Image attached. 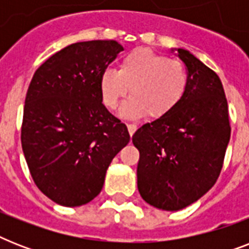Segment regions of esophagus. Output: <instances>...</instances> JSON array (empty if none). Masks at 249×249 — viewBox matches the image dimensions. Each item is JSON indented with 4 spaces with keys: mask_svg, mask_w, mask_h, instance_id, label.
Returning <instances> with one entry per match:
<instances>
[{
    "mask_svg": "<svg viewBox=\"0 0 249 249\" xmlns=\"http://www.w3.org/2000/svg\"><path fill=\"white\" fill-rule=\"evenodd\" d=\"M126 126H128L129 134H130V136H133V134H134V132L137 130V125L136 124H128Z\"/></svg>",
    "mask_w": 249,
    "mask_h": 249,
    "instance_id": "obj_1",
    "label": "esophagus"
}]
</instances>
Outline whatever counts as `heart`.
Wrapping results in <instances>:
<instances>
[{
    "mask_svg": "<svg viewBox=\"0 0 249 249\" xmlns=\"http://www.w3.org/2000/svg\"><path fill=\"white\" fill-rule=\"evenodd\" d=\"M187 85L189 73L185 64L146 48L128 53L120 60L117 71L107 68L99 79L102 101L109 109L117 108L130 88L132 97L120 108V115L126 119L146 115L161 119L182 101Z\"/></svg>",
    "mask_w": 249,
    "mask_h": 249,
    "instance_id": "heart-1",
    "label": "heart"
}]
</instances>
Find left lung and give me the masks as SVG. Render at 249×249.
I'll return each mask as SVG.
<instances>
[{"label": "left lung", "instance_id": "8db88e82", "mask_svg": "<svg viewBox=\"0 0 249 249\" xmlns=\"http://www.w3.org/2000/svg\"><path fill=\"white\" fill-rule=\"evenodd\" d=\"M185 63V97L161 119L142 125L133 136L140 151L137 185L146 203L179 211L212 189L230 141L228 101L213 72L185 49H172Z\"/></svg>", "mask_w": 249, "mask_h": 249}]
</instances>
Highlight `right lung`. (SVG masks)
Masks as SVG:
<instances>
[{
  "label": "right lung",
  "mask_w": 249,
  "mask_h": 249,
  "mask_svg": "<svg viewBox=\"0 0 249 249\" xmlns=\"http://www.w3.org/2000/svg\"><path fill=\"white\" fill-rule=\"evenodd\" d=\"M124 50L113 40L68 45L37 68L25 97L21 147L36 186L64 207L101 193L112 159L130 141L102 103V72Z\"/></svg>",
  "instance_id": "obj_1"
}]
</instances>
